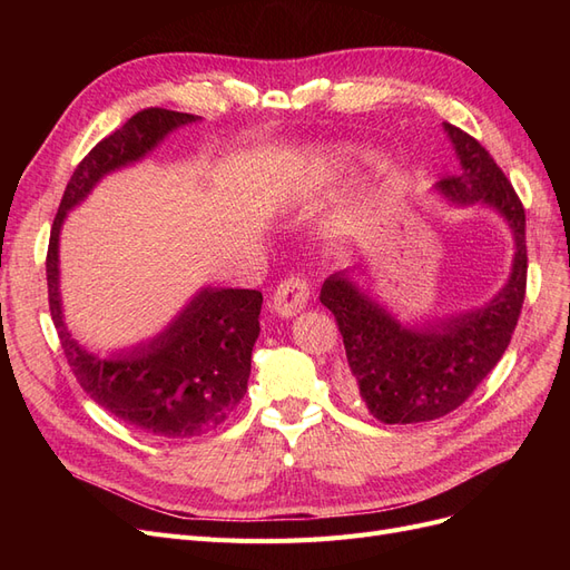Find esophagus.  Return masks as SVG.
<instances>
[{
	"instance_id": "esophagus-1",
	"label": "esophagus",
	"mask_w": 570,
	"mask_h": 570,
	"mask_svg": "<svg viewBox=\"0 0 570 570\" xmlns=\"http://www.w3.org/2000/svg\"><path fill=\"white\" fill-rule=\"evenodd\" d=\"M308 295H312V289H308L306 278H302V275H287V278L273 292L275 314L283 318L297 316L308 304Z\"/></svg>"
}]
</instances>
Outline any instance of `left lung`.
<instances>
[{"instance_id":"1","label":"left lung","mask_w":570,"mask_h":570,"mask_svg":"<svg viewBox=\"0 0 570 570\" xmlns=\"http://www.w3.org/2000/svg\"><path fill=\"white\" fill-rule=\"evenodd\" d=\"M456 151L459 174L435 185L452 204L490 206L513 235L507 285L471 312L406 325L396 321L350 271L333 273L321 287V304L342 333L352 381L361 402L383 423H423L461 406L507 352L525 299V209L475 137L442 124Z\"/></svg>"}]
</instances>
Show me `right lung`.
Returning <instances> with one entry per match:
<instances>
[{"label":"right lung","mask_w":570,"mask_h":570,"mask_svg":"<svg viewBox=\"0 0 570 570\" xmlns=\"http://www.w3.org/2000/svg\"><path fill=\"white\" fill-rule=\"evenodd\" d=\"M199 116L145 109L105 137L73 170L51 226L47 249L49 312L80 387L124 421L157 438L212 433L247 392L252 350L258 337L262 292L202 287L159 335L101 358L71 337L59 292V235L66 214L114 170L145 159L166 135Z\"/></svg>","instance_id":"obj_1"}]
</instances>
